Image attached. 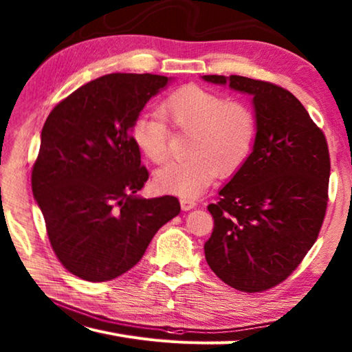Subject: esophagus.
I'll return each instance as SVG.
<instances>
[{
	"label": "esophagus",
	"mask_w": 352,
	"mask_h": 352,
	"mask_svg": "<svg viewBox=\"0 0 352 352\" xmlns=\"http://www.w3.org/2000/svg\"><path fill=\"white\" fill-rule=\"evenodd\" d=\"M180 204H182V208L184 212H188V210H192V208H195V206H197V203L193 199H188V198H182L180 199Z\"/></svg>",
	"instance_id": "1"
}]
</instances>
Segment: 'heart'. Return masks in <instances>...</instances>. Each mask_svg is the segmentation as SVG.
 <instances>
[{
	"label": "heart",
	"mask_w": 352,
	"mask_h": 352,
	"mask_svg": "<svg viewBox=\"0 0 352 352\" xmlns=\"http://www.w3.org/2000/svg\"><path fill=\"white\" fill-rule=\"evenodd\" d=\"M159 113L140 115L131 126L134 144L148 160L163 163L169 157V126L164 121L190 134L186 151L189 159L157 170L154 183L162 192L197 198L212 184L216 172L222 177L234 174L252 151L257 122L243 102L188 85L172 92L160 104Z\"/></svg>",
	"instance_id": "1"
}]
</instances>
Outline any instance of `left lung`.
I'll return each instance as SVG.
<instances>
[{"mask_svg": "<svg viewBox=\"0 0 352 352\" xmlns=\"http://www.w3.org/2000/svg\"><path fill=\"white\" fill-rule=\"evenodd\" d=\"M252 96V153L219 190L204 245L219 278L241 292L284 281L316 242L328 203L330 153L322 130L286 89L241 76H204Z\"/></svg>", "mask_w": 352, "mask_h": 352, "instance_id": "8db88e82", "label": "left lung"}]
</instances>
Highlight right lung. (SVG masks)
Masks as SVG:
<instances>
[{"instance_id": "right-lung-1", "label": "right lung", "mask_w": 352, "mask_h": 352, "mask_svg": "<svg viewBox=\"0 0 352 352\" xmlns=\"http://www.w3.org/2000/svg\"><path fill=\"white\" fill-rule=\"evenodd\" d=\"M153 74H109L51 110L32 172V189L60 263L101 283L125 274L160 227L180 213L175 197L140 198L148 180L131 126L169 83Z\"/></svg>"}]
</instances>
